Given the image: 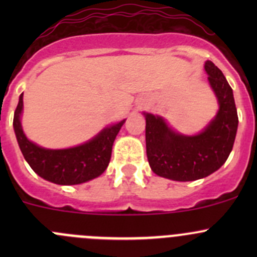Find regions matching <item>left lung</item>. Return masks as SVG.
Masks as SVG:
<instances>
[{
  "mask_svg": "<svg viewBox=\"0 0 257 257\" xmlns=\"http://www.w3.org/2000/svg\"><path fill=\"white\" fill-rule=\"evenodd\" d=\"M204 67L216 94L219 112L201 133L183 136L169 128L162 116L144 113L148 162L159 177L177 181L208 177L226 162L234 147L239 118L232 89L211 61Z\"/></svg>",
  "mask_w": 257,
  "mask_h": 257,
  "instance_id": "obj_1",
  "label": "left lung"
}]
</instances>
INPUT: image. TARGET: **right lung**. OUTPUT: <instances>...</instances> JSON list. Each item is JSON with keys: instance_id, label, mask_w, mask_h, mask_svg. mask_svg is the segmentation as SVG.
I'll return each instance as SVG.
<instances>
[{"instance_id": "add662e5", "label": "right lung", "mask_w": 257, "mask_h": 257, "mask_svg": "<svg viewBox=\"0 0 257 257\" xmlns=\"http://www.w3.org/2000/svg\"><path fill=\"white\" fill-rule=\"evenodd\" d=\"M23 93L14 116V129L26 162L41 178L59 185H76L99 177L109 164L112 147L125 119L103 129L98 136L78 147L46 149L27 139L21 125Z\"/></svg>"}]
</instances>
